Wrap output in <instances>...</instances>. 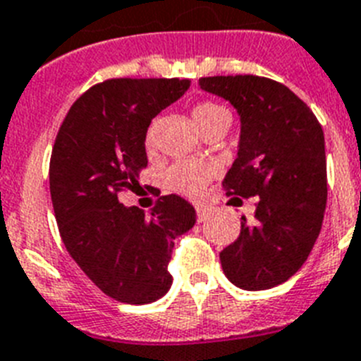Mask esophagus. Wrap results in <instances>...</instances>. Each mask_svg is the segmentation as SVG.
I'll return each instance as SVG.
<instances>
[{"label": "esophagus", "instance_id": "1", "mask_svg": "<svg viewBox=\"0 0 361 361\" xmlns=\"http://www.w3.org/2000/svg\"><path fill=\"white\" fill-rule=\"evenodd\" d=\"M209 214H211V209L205 207V205H198V207H196V216H198V222H204Z\"/></svg>", "mask_w": 361, "mask_h": 361}]
</instances>
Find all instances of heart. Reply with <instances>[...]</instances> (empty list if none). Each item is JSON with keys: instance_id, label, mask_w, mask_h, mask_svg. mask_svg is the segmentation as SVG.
<instances>
[{"instance_id": "b5f03b06", "label": "heart", "mask_w": 361, "mask_h": 361, "mask_svg": "<svg viewBox=\"0 0 361 361\" xmlns=\"http://www.w3.org/2000/svg\"><path fill=\"white\" fill-rule=\"evenodd\" d=\"M220 117H229L226 111V108H222L216 102L204 101L198 102V104L192 108V119H195L196 126L200 130H205L209 124H213L214 121H218ZM147 148H152L154 137L152 132L147 134ZM214 166L209 165V163L202 161H180L176 163L174 166L169 169L166 172V187L174 192H180L183 196H189V198H196L204 192L205 185L209 181L213 180L214 176Z\"/></svg>"}]
</instances>
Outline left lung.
I'll return each instance as SVG.
<instances>
[{"mask_svg": "<svg viewBox=\"0 0 361 361\" xmlns=\"http://www.w3.org/2000/svg\"><path fill=\"white\" fill-rule=\"evenodd\" d=\"M240 115L238 156L224 178L227 196L257 200L238 238L220 251L224 274L244 290L288 281L310 255L326 205V157L316 115L284 84L255 75L200 78Z\"/></svg>", "mask_w": 361, "mask_h": 361, "instance_id": "obj_1", "label": "left lung"}]
</instances>
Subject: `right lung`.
<instances>
[{"label":"right lung","instance_id":"right-lung-1","mask_svg":"<svg viewBox=\"0 0 361 361\" xmlns=\"http://www.w3.org/2000/svg\"><path fill=\"white\" fill-rule=\"evenodd\" d=\"M189 86V78H108L73 102L54 139L49 189L60 237L115 301L147 305L163 298L172 284L174 240L196 222L195 207L176 195L159 196L148 216L119 202L147 169L152 119Z\"/></svg>","mask_w":361,"mask_h":361}]
</instances>
